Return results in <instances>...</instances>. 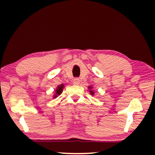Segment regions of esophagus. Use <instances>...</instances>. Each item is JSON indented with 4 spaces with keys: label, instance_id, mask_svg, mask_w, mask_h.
I'll return each instance as SVG.
<instances>
[{
    "label": "esophagus",
    "instance_id": "esophagus-1",
    "mask_svg": "<svg viewBox=\"0 0 155 155\" xmlns=\"http://www.w3.org/2000/svg\"><path fill=\"white\" fill-rule=\"evenodd\" d=\"M73 83H74V85H78V84L80 83L79 78H74V80H73Z\"/></svg>",
    "mask_w": 155,
    "mask_h": 155
}]
</instances>
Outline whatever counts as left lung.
Wrapping results in <instances>:
<instances>
[{
    "instance_id": "1",
    "label": "left lung",
    "mask_w": 155,
    "mask_h": 155,
    "mask_svg": "<svg viewBox=\"0 0 155 155\" xmlns=\"http://www.w3.org/2000/svg\"><path fill=\"white\" fill-rule=\"evenodd\" d=\"M91 87H90H90H89V89H91ZM90 92L91 93V95H94V91H92V90H90Z\"/></svg>"
}]
</instances>
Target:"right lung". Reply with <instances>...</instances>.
Returning <instances> with one entry per match:
<instances>
[{
	"mask_svg": "<svg viewBox=\"0 0 155 155\" xmlns=\"http://www.w3.org/2000/svg\"><path fill=\"white\" fill-rule=\"evenodd\" d=\"M63 88H64V85H61L60 86H59L58 88H57V90H56L57 95V94H58V95H59V94L61 93V91L63 90ZM57 95H54V97H55V98L57 96Z\"/></svg>",
	"mask_w": 155,
	"mask_h": 155,
	"instance_id": "add662e5",
	"label": "right lung"
}]
</instances>
